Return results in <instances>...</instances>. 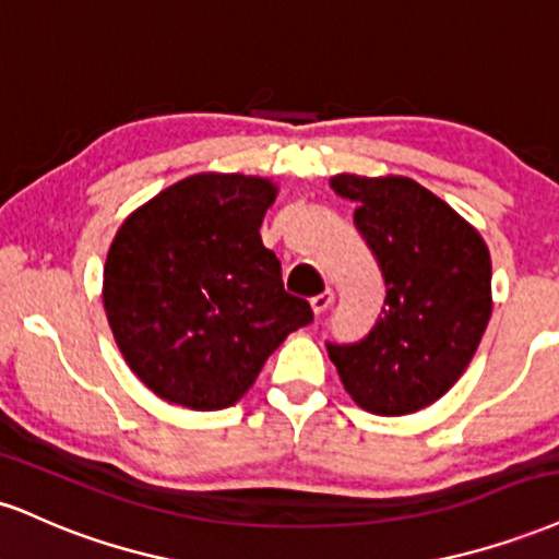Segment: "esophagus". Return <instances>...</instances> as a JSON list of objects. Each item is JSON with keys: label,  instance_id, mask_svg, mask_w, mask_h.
<instances>
[{"label": "esophagus", "instance_id": "obj_1", "mask_svg": "<svg viewBox=\"0 0 559 559\" xmlns=\"http://www.w3.org/2000/svg\"><path fill=\"white\" fill-rule=\"evenodd\" d=\"M332 300H334V293H332V290H324V293L313 295V298H311V308H313V313H317V317H321V313H324L326 308L332 306Z\"/></svg>", "mask_w": 559, "mask_h": 559}]
</instances>
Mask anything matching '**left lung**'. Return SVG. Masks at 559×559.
I'll return each instance as SVG.
<instances>
[{
    "label": "left lung",
    "instance_id": "8db88e82",
    "mask_svg": "<svg viewBox=\"0 0 559 559\" xmlns=\"http://www.w3.org/2000/svg\"><path fill=\"white\" fill-rule=\"evenodd\" d=\"M356 201L358 233L386 285L382 317L358 343H326L347 395L377 416L439 400L468 369L491 317L487 242L411 177H332Z\"/></svg>",
    "mask_w": 559,
    "mask_h": 559
}]
</instances>
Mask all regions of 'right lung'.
I'll return each instance as SVG.
<instances>
[{
  "label": "right lung",
  "instance_id": "obj_1",
  "mask_svg": "<svg viewBox=\"0 0 559 559\" xmlns=\"http://www.w3.org/2000/svg\"><path fill=\"white\" fill-rule=\"evenodd\" d=\"M274 193L261 177L193 175L117 229L104 308L128 366L167 403H238L282 340L313 321L261 242Z\"/></svg>",
  "mask_w": 559,
  "mask_h": 559
}]
</instances>
